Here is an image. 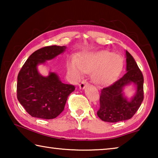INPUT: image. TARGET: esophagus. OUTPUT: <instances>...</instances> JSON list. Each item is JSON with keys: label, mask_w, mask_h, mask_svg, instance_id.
<instances>
[{"label": "esophagus", "mask_w": 158, "mask_h": 158, "mask_svg": "<svg viewBox=\"0 0 158 158\" xmlns=\"http://www.w3.org/2000/svg\"><path fill=\"white\" fill-rule=\"evenodd\" d=\"M88 85V82L85 81V80H84V81H82L81 82V84H80L79 85V89H84V88L86 86V85Z\"/></svg>", "instance_id": "34e87169"}]
</instances>
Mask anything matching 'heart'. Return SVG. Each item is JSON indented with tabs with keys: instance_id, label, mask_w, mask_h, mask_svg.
<instances>
[{
	"instance_id": "b5f03b06",
	"label": "heart",
	"mask_w": 158,
	"mask_h": 158,
	"mask_svg": "<svg viewBox=\"0 0 158 158\" xmlns=\"http://www.w3.org/2000/svg\"><path fill=\"white\" fill-rule=\"evenodd\" d=\"M123 60L113 52H100L84 53L77 60H72L68 69L79 78L84 73H91V78L95 84L104 85L113 81L121 73Z\"/></svg>"
}]
</instances>
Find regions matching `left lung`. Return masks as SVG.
Masks as SVG:
<instances>
[{
    "instance_id": "8db88e82",
    "label": "left lung",
    "mask_w": 158,
    "mask_h": 158,
    "mask_svg": "<svg viewBox=\"0 0 158 158\" xmlns=\"http://www.w3.org/2000/svg\"><path fill=\"white\" fill-rule=\"evenodd\" d=\"M127 73L109 86L101 90L98 117L103 121L116 123L132 118L143 100V77L132 56L126 51ZM133 83L135 94L130 100L124 95L125 86Z\"/></svg>"
}]
</instances>
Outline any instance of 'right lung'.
Returning a JSON list of instances; mask_svg holds the SVG:
<instances>
[{
    "mask_svg": "<svg viewBox=\"0 0 158 158\" xmlns=\"http://www.w3.org/2000/svg\"><path fill=\"white\" fill-rule=\"evenodd\" d=\"M65 46H48L35 51L23 64L17 77V99L31 116L43 119L56 118L64 110L69 95L75 88L61 82L58 74L47 77L39 73L37 66L52 60L66 49Z\"/></svg>",
    "mask_w": 158,
    "mask_h": 158,
    "instance_id": "1",
    "label": "right lung"
}]
</instances>
